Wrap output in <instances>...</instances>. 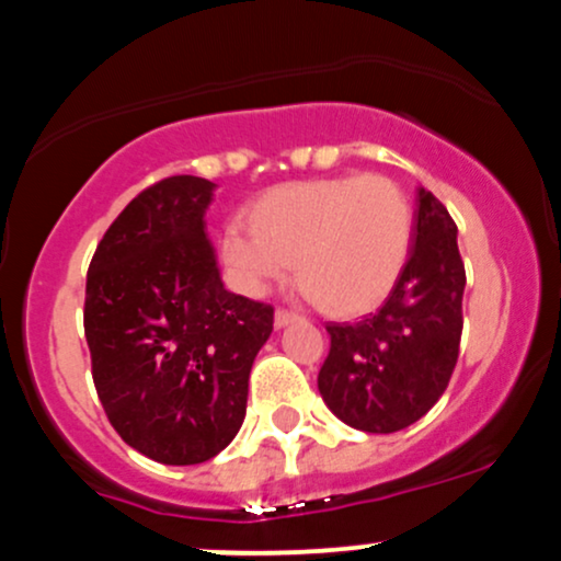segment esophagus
Masks as SVG:
<instances>
[{"label":"esophagus","instance_id":"esophagus-1","mask_svg":"<svg viewBox=\"0 0 561 561\" xmlns=\"http://www.w3.org/2000/svg\"><path fill=\"white\" fill-rule=\"evenodd\" d=\"M294 321H299L297 312H291V310H275V327H278V329L288 327V323H294Z\"/></svg>","mask_w":561,"mask_h":561}]
</instances>
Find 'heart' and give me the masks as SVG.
Masks as SVG:
<instances>
[{
	"instance_id": "heart-1",
	"label": "heart",
	"mask_w": 561,
	"mask_h": 561,
	"mask_svg": "<svg viewBox=\"0 0 561 561\" xmlns=\"http://www.w3.org/2000/svg\"><path fill=\"white\" fill-rule=\"evenodd\" d=\"M249 225L232 221L221 262L245 294L262 297L291 273L334 316H360L390 297L414 238V210L393 179L351 173L280 184L259 195Z\"/></svg>"
}]
</instances>
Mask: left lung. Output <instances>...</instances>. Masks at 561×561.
I'll return each instance as SVG.
<instances>
[{
  "mask_svg": "<svg viewBox=\"0 0 561 561\" xmlns=\"http://www.w3.org/2000/svg\"><path fill=\"white\" fill-rule=\"evenodd\" d=\"M466 267L449 210L420 186L412 254L375 316L329 323L318 390L355 431L396 433L447 390L460 353Z\"/></svg>",
  "mask_w": 561,
  "mask_h": 561,
  "instance_id": "1",
  "label": "left lung"
}]
</instances>
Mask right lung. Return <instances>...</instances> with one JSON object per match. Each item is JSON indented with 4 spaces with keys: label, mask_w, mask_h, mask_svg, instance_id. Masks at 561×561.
Here are the masks:
<instances>
[{
    "label": "right lung",
    "mask_w": 561,
    "mask_h": 561,
    "mask_svg": "<svg viewBox=\"0 0 561 561\" xmlns=\"http://www.w3.org/2000/svg\"><path fill=\"white\" fill-rule=\"evenodd\" d=\"M216 184L171 176L112 221L85 286L93 382L114 431L149 460L195 466L245 417L273 307L227 291L206 232Z\"/></svg>",
    "instance_id": "1"
}]
</instances>
